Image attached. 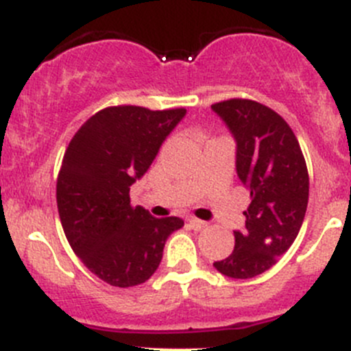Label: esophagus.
Masks as SVG:
<instances>
[{"mask_svg": "<svg viewBox=\"0 0 351 351\" xmlns=\"http://www.w3.org/2000/svg\"><path fill=\"white\" fill-rule=\"evenodd\" d=\"M189 222H190V228L195 229V231H202V229L207 228V222L200 221V219H197V217H190Z\"/></svg>", "mask_w": 351, "mask_h": 351, "instance_id": "34e87169", "label": "esophagus"}]
</instances>
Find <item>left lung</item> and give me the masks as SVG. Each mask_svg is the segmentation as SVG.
Instances as JSON below:
<instances>
[{
    "instance_id": "left-lung-1",
    "label": "left lung",
    "mask_w": 351,
    "mask_h": 351,
    "mask_svg": "<svg viewBox=\"0 0 351 351\" xmlns=\"http://www.w3.org/2000/svg\"><path fill=\"white\" fill-rule=\"evenodd\" d=\"M236 139V171L250 190L246 228L234 231V250L214 267L231 278H253L274 267L302 226L309 175L299 141L275 110L231 98L212 105Z\"/></svg>"
}]
</instances>
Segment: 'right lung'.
Instances as JSON below:
<instances>
[{
    "label": "right lung",
    "mask_w": 351,
    "mask_h": 351,
    "mask_svg": "<svg viewBox=\"0 0 351 351\" xmlns=\"http://www.w3.org/2000/svg\"><path fill=\"white\" fill-rule=\"evenodd\" d=\"M185 108L107 107L80 127L58 176L62 229L84 267L113 287H134L158 270L180 217H153L130 205V186L154 161Z\"/></svg>",
    "instance_id": "obj_1"
}]
</instances>
